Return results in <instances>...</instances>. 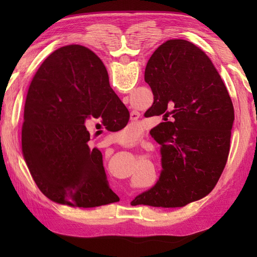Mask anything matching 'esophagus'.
Masks as SVG:
<instances>
[{
  "label": "esophagus",
  "instance_id": "34e87169",
  "mask_svg": "<svg viewBox=\"0 0 257 257\" xmlns=\"http://www.w3.org/2000/svg\"><path fill=\"white\" fill-rule=\"evenodd\" d=\"M140 117V113L138 111H132V113H130V119L133 120V121H136V120H138V118Z\"/></svg>",
  "mask_w": 257,
  "mask_h": 257
}]
</instances>
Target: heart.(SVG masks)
Masks as SVG:
<instances>
[{
	"mask_svg": "<svg viewBox=\"0 0 257 257\" xmlns=\"http://www.w3.org/2000/svg\"><path fill=\"white\" fill-rule=\"evenodd\" d=\"M141 132H143V128L139 127V125L128 124L127 127L120 132V135L122 136V140L125 143H134L135 140L139 138Z\"/></svg>",
	"mask_w": 257,
	"mask_h": 257,
	"instance_id": "b5f03b06",
	"label": "heart"
}]
</instances>
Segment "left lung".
Returning a JSON list of instances; mask_svg holds the SVG:
<instances>
[{
  "label": "left lung",
  "instance_id": "1",
  "mask_svg": "<svg viewBox=\"0 0 257 257\" xmlns=\"http://www.w3.org/2000/svg\"><path fill=\"white\" fill-rule=\"evenodd\" d=\"M145 80L154 103L145 116H162L154 138L161 145L157 183L132 202L181 207L209 194L224 170L234 109L206 54L185 40H169L147 63Z\"/></svg>",
  "mask_w": 257,
  "mask_h": 257
}]
</instances>
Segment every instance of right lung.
Segmentation results:
<instances>
[{
	"label": "right lung",
	"mask_w": 257,
	"mask_h": 257,
	"mask_svg": "<svg viewBox=\"0 0 257 257\" xmlns=\"http://www.w3.org/2000/svg\"><path fill=\"white\" fill-rule=\"evenodd\" d=\"M100 117L111 132L124 128L130 117L100 58L80 45L53 52L30 85L22 128L25 162L50 200L74 207L119 201L109 188L101 152L88 146L86 121Z\"/></svg>",
	"instance_id": "1"
}]
</instances>
